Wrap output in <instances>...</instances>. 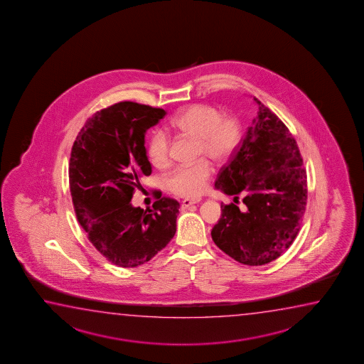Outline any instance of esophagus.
<instances>
[{
	"label": "esophagus",
	"mask_w": 364,
	"mask_h": 364,
	"mask_svg": "<svg viewBox=\"0 0 364 364\" xmlns=\"http://www.w3.org/2000/svg\"><path fill=\"white\" fill-rule=\"evenodd\" d=\"M202 200V199H185L181 203V209H186V208L191 207L193 204H196V203H199Z\"/></svg>",
	"instance_id": "obj_1"
}]
</instances>
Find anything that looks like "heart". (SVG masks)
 Masks as SVG:
<instances>
[{
	"instance_id": "b5f03b06",
	"label": "heart",
	"mask_w": 364,
	"mask_h": 364,
	"mask_svg": "<svg viewBox=\"0 0 364 364\" xmlns=\"http://www.w3.org/2000/svg\"><path fill=\"white\" fill-rule=\"evenodd\" d=\"M180 134L196 137V155L213 161H224L235 152L241 140V124L233 116L222 114L218 108L207 103H196L180 111L171 121ZM150 161L159 168L170 161V141L165 132L155 131L147 146ZM212 164L207 159L181 165L166 179L168 191L175 196L194 198L207 189L212 176Z\"/></svg>"
}]
</instances>
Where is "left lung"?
Here are the masks:
<instances>
[{
  "label": "left lung",
  "instance_id": "8db88e82",
  "mask_svg": "<svg viewBox=\"0 0 364 364\" xmlns=\"http://www.w3.org/2000/svg\"><path fill=\"white\" fill-rule=\"evenodd\" d=\"M257 103V116L241 146L222 168L215 189L243 196L230 203L213 227L214 243L243 264L274 261L295 241L308 200V180L296 141L285 123Z\"/></svg>",
  "mask_w": 364,
  "mask_h": 364
}]
</instances>
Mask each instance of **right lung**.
I'll return each mask as SVG.
<instances>
[{
    "instance_id": "add662e5",
    "label": "right lung",
    "mask_w": 364,
    "mask_h": 364,
    "mask_svg": "<svg viewBox=\"0 0 364 364\" xmlns=\"http://www.w3.org/2000/svg\"><path fill=\"white\" fill-rule=\"evenodd\" d=\"M165 114L162 108L119 102L88 118L72 147L69 185L77 219L95 250L119 267L150 261L176 232L175 199L160 193L147 210L129 203L142 189L141 178L151 175L146 131Z\"/></svg>"
}]
</instances>
